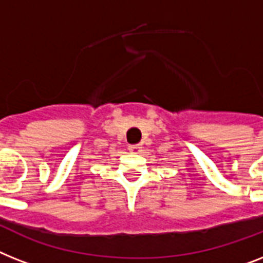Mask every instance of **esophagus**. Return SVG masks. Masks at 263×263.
I'll return each instance as SVG.
<instances>
[{
  "mask_svg": "<svg viewBox=\"0 0 263 263\" xmlns=\"http://www.w3.org/2000/svg\"><path fill=\"white\" fill-rule=\"evenodd\" d=\"M129 151L132 152V153H140L141 146H140V145H130Z\"/></svg>",
  "mask_w": 263,
  "mask_h": 263,
  "instance_id": "1",
  "label": "esophagus"
}]
</instances>
